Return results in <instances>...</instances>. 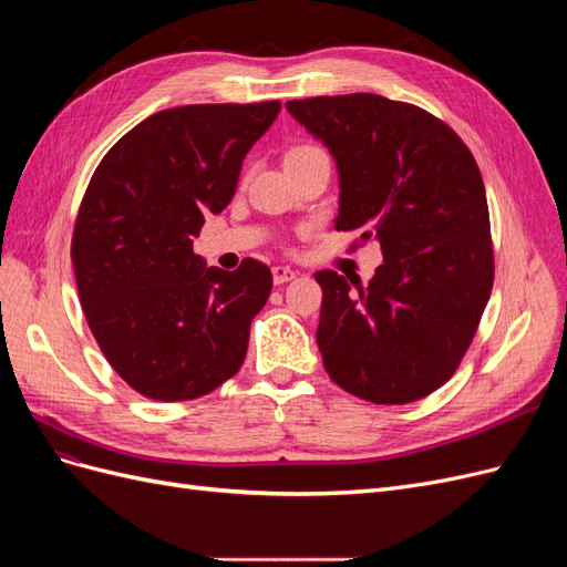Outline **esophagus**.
Segmentation results:
<instances>
[{
    "label": "esophagus",
    "mask_w": 567,
    "mask_h": 567,
    "mask_svg": "<svg viewBox=\"0 0 567 567\" xmlns=\"http://www.w3.org/2000/svg\"><path fill=\"white\" fill-rule=\"evenodd\" d=\"M296 274H298L296 269H290V267H286V265H277V267L271 269V277H274V284H277V286L293 281Z\"/></svg>",
    "instance_id": "esophagus-1"
}]
</instances>
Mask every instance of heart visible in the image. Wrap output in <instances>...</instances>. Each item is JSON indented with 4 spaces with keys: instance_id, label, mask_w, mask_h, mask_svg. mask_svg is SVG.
<instances>
[{
    "instance_id": "obj_1",
    "label": "heart",
    "mask_w": 567,
    "mask_h": 567,
    "mask_svg": "<svg viewBox=\"0 0 567 567\" xmlns=\"http://www.w3.org/2000/svg\"><path fill=\"white\" fill-rule=\"evenodd\" d=\"M305 148H312V146H298V148H293V151H305ZM293 151H290V153H293Z\"/></svg>"
}]
</instances>
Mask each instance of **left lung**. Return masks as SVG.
I'll return each instance as SVG.
<instances>
[{
	"mask_svg": "<svg viewBox=\"0 0 567 567\" xmlns=\"http://www.w3.org/2000/svg\"><path fill=\"white\" fill-rule=\"evenodd\" d=\"M338 165V231L375 238L367 288L323 269L317 346L331 381L375 404L447 383L492 293L483 175L461 136L427 111L379 94L288 101Z\"/></svg>",
	"mask_w": 567,
	"mask_h": 567,
	"instance_id": "left-lung-1",
	"label": "left lung"
}]
</instances>
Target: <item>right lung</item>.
<instances>
[{"instance_id":"1","label":"right lung","mask_w":567,"mask_h":567,"mask_svg":"<svg viewBox=\"0 0 567 567\" xmlns=\"http://www.w3.org/2000/svg\"><path fill=\"white\" fill-rule=\"evenodd\" d=\"M279 111L262 101L153 113L94 169L71 244L78 293L109 364L144 398L196 400L244 364L271 271L252 257L236 271L208 267L194 238L227 208Z\"/></svg>"}]
</instances>
